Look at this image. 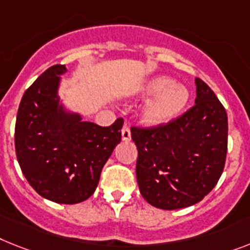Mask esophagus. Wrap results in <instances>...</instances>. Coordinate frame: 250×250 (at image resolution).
<instances>
[{
    "mask_svg": "<svg viewBox=\"0 0 250 250\" xmlns=\"http://www.w3.org/2000/svg\"><path fill=\"white\" fill-rule=\"evenodd\" d=\"M121 137H123V140H125V142L131 139V133H130V129L127 125H124L123 130H121Z\"/></svg>",
    "mask_w": 250,
    "mask_h": 250,
    "instance_id": "34e87169",
    "label": "esophagus"
}]
</instances>
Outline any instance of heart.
Returning <instances> with one entry per match:
<instances>
[{"instance_id": "heart-1", "label": "heart", "mask_w": 250, "mask_h": 250, "mask_svg": "<svg viewBox=\"0 0 250 250\" xmlns=\"http://www.w3.org/2000/svg\"><path fill=\"white\" fill-rule=\"evenodd\" d=\"M142 97H153L143 107L140 117L148 126H162L175 120L187 106L189 92L167 76L149 80L142 89Z\"/></svg>"}]
</instances>
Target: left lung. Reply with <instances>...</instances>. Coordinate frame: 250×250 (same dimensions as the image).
<instances>
[{
	"label": "left lung",
	"mask_w": 250,
	"mask_h": 250,
	"mask_svg": "<svg viewBox=\"0 0 250 250\" xmlns=\"http://www.w3.org/2000/svg\"><path fill=\"white\" fill-rule=\"evenodd\" d=\"M195 104L162 126L131 127L140 194L153 207L179 209L201 202L221 177L228 153V113L197 78Z\"/></svg>",
	"instance_id": "1"
}]
</instances>
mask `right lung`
Returning <instances> with one entry per match:
<instances>
[{
    "label": "right lung",
    "instance_id": "obj_1",
    "mask_svg": "<svg viewBox=\"0 0 250 250\" xmlns=\"http://www.w3.org/2000/svg\"><path fill=\"white\" fill-rule=\"evenodd\" d=\"M65 65L47 69L25 90L15 124L19 165L30 187L48 201L75 204L94 193L101 171L121 142L124 120L111 126L63 110L57 94Z\"/></svg>",
    "mask_w": 250,
    "mask_h": 250
}]
</instances>
